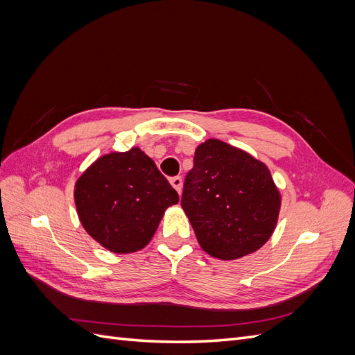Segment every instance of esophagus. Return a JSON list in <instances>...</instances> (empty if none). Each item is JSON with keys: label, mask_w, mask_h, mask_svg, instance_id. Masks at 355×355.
I'll return each instance as SVG.
<instances>
[{"label": "esophagus", "mask_w": 355, "mask_h": 355, "mask_svg": "<svg viewBox=\"0 0 355 355\" xmlns=\"http://www.w3.org/2000/svg\"><path fill=\"white\" fill-rule=\"evenodd\" d=\"M170 184H171V187H173L179 194L182 192V185H184V180H182V178L180 176H175V178H171L170 179Z\"/></svg>", "instance_id": "1"}]
</instances>
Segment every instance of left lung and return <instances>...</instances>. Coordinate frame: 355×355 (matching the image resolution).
Listing matches in <instances>:
<instances>
[{"mask_svg":"<svg viewBox=\"0 0 355 355\" xmlns=\"http://www.w3.org/2000/svg\"><path fill=\"white\" fill-rule=\"evenodd\" d=\"M180 204L201 249L218 259L234 261L270 240L282 196L262 161L209 139L196 149Z\"/></svg>","mask_w":355,"mask_h":355,"instance_id":"8db88e82","label":"left lung"}]
</instances>
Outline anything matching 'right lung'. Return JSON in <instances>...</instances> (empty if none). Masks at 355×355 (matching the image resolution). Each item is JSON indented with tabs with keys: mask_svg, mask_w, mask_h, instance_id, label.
Wrapping results in <instances>:
<instances>
[{
	"mask_svg": "<svg viewBox=\"0 0 355 355\" xmlns=\"http://www.w3.org/2000/svg\"><path fill=\"white\" fill-rule=\"evenodd\" d=\"M80 222L112 253H133L151 241L178 192L142 149L99 157L75 182Z\"/></svg>",
	"mask_w": 355,
	"mask_h": 355,
	"instance_id": "1",
	"label": "right lung"
}]
</instances>
